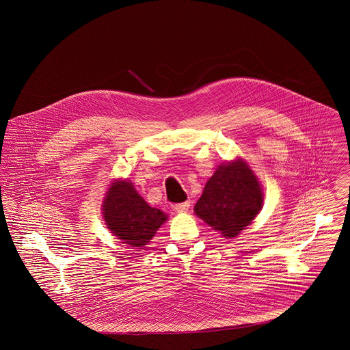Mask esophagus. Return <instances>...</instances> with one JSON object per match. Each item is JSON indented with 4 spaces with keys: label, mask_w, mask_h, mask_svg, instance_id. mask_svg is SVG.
Listing matches in <instances>:
<instances>
[{
    "label": "esophagus",
    "mask_w": 350,
    "mask_h": 350,
    "mask_svg": "<svg viewBox=\"0 0 350 350\" xmlns=\"http://www.w3.org/2000/svg\"><path fill=\"white\" fill-rule=\"evenodd\" d=\"M189 206H191V202L185 201V202H181V204H176L174 209H176V212L183 213V212H187L189 209Z\"/></svg>",
    "instance_id": "34e87169"
}]
</instances>
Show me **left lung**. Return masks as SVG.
Instances as JSON below:
<instances>
[{"label": "left lung", "mask_w": 350, "mask_h": 350, "mask_svg": "<svg viewBox=\"0 0 350 350\" xmlns=\"http://www.w3.org/2000/svg\"><path fill=\"white\" fill-rule=\"evenodd\" d=\"M260 184L243 161L217 167L194 205L196 215L224 237H234L259 213Z\"/></svg>", "instance_id": "1"}]
</instances>
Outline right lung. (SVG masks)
<instances>
[{
	"label": "right lung",
	"instance_id": "right-lung-1",
	"mask_svg": "<svg viewBox=\"0 0 350 350\" xmlns=\"http://www.w3.org/2000/svg\"><path fill=\"white\" fill-rule=\"evenodd\" d=\"M103 217L107 228L131 247L146 245L166 220V215L152 208L127 180L114 183L109 189Z\"/></svg>",
	"mask_w": 350,
	"mask_h": 350
}]
</instances>
